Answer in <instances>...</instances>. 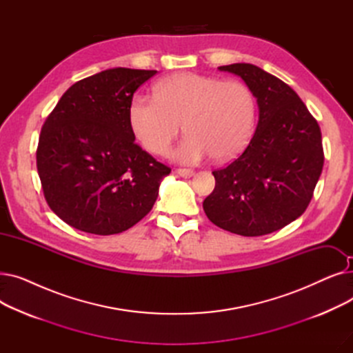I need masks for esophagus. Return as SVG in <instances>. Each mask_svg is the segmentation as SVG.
<instances>
[{
  "label": "esophagus",
  "mask_w": 353,
  "mask_h": 353,
  "mask_svg": "<svg viewBox=\"0 0 353 353\" xmlns=\"http://www.w3.org/2000/svg\"><path fill=\"white\" fill-rule=\"evenodd\" d=\"M177 173H179L181 177H184V179H190V177H193V176L196 174V172L192 170V169H179Z\"/></svg>",
  "instance_id": "obj_1"
}]
</instances>
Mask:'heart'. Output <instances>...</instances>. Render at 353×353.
<instances>
[{
	"label": "heart",
	"instance_id": "1",
	"mask_svg": "<svg viewBox=\"0 0 353 353\" xmlns=\"http://www.w3.org/2000/svg\"><path fill=\"white\" fill-rule=\"evenodd\" d=\"M256 100L250 87L197 72H177L160 80L154 96L136 94L128 105V121L140 144L163 154L186 132L169 157L196 164L208 157L228 161L243 152L254 128Z\"/></svg>",
	"mask_w": 353,
	"mask_h": 353
}]
</instances>
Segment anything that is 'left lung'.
<instances>
[{
	"mask_svg": "<svg viewBox=\"0 0 353 353\" xmlns=\"http://www.w3.org/2000/svg\"><path fill=\"white\" fill-rule=\"evenodd\" d=\"M250 87L259 105L256 132L234 161L214 170L203 201L212 223L242 236H263L298 219L313 197L323 167L321 127L299 96L253 64L219 67Z\"/></svg>",
	"mask_w": 353,
	"mask_h": 353,
	"instance_id": "left-lung-1",
	"label": "left lung"
}]
</instances>
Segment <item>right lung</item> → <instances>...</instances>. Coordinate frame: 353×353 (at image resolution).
<instances>
[{
  "mask_svg": "<svg viewBox=\"0 0 353 353\" xmlns=\"http://www.w3.org/2000/svg\"><path fill=\"white\" fill-rule=\"evenodd\" d=\"M156 72L119 67L83 79L46 119L37 170L50 209L67 225L108 236L152 210L172 169L136 144L128 105Z\"/></svg>",
  "mask_w": 353,
  "mask_h": 353,
  "instance_id": "right-lung-1",
  "label": "right lung"
}]
</instances>
